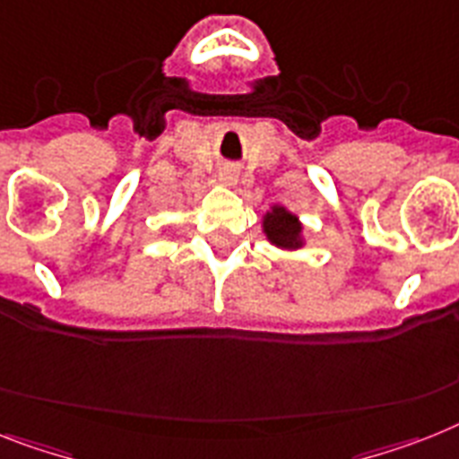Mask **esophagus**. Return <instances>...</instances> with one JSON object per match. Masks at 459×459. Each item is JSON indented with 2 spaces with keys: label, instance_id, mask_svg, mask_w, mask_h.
I'll list each match as a JSON object with an SVG mask.
<instances>
[{
  "label": "esophagus",
  "instance_id": "1",
  "mask_svg": "<svg viewBox=\"0 0 459 459\" xmlns=\"http://www.w3.org/2000/svg\"><path fill=\"white\" fill-rule=\"evenodd\" d=\"M238 178V170L234 169V166H222L221 173H218V180H221L222 185H234L237 183Z\"/></svg>",
  "mask_w": 459,
  "mask_h": 459
}]
</instances>
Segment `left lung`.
Returning a JSON list of instances; mask_svg holds the SVG:
<instances>
[{
	"instance_id": "1",
	"label": "left lung",
	"mask_w": 459,
	"mask_h": 459,
	"mask_svg": "<svg viewBox=\"0 0 459 459\" xmlns=\"http://www.w3.org/2000/svg\"><path fill=\"white\" fill-rule=\"evenodd\" d=\"M263 230L272 244L286 251H295L302 246V225L290 211L283 206H272L263 218Z\"/></svg>"
}]
</instances>
